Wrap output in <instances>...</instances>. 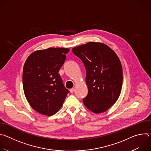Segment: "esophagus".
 I'll list each match as a JSON object with an SVG mask.
<instances>
[{
    "label": "esophagus",
    "instance_id": "esophagus-1",
    "mask_svg": "<svg viewBox=\"0 0 151 151\" xmlns=\"http://www.w3.org/2000/svg\"><path fill=\"white\" fill-rule=\"evenodd\" d=\"M74 91H75V88H71V89H70V93H73L74 92Z\"/></svg>",
    "mask_w": 151,
    "mask_h": 151
}]
</instances>
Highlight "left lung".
I'll list each match as a JSON object with an SVG mask.
<instances>
[{
	"label": "left lung",
	"mask_w": 151,
	"mask_h": 151,
	"mask_svg": "<svg viewBox=\"0 0 151 151\" xmlns=\"http://www.w3.org/2000/svg\"><path fill=\"white\" fill-rule=\"evenodd\" d=\"M86 69L88 93L83 99L96 114L107 111L118 100L122 88V69L116 53L107 45L90 42L72 49Z\"/></svg>",
	"instance_id": "8db88e82"
}]
</instances>
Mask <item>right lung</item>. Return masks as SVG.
Masks as SVG:
<instances>
[{
	"mask_svg": "<svg viewBox=\"0 0 151 151\" xmlns=\"http://www.w3.org/2000/svg\"><path fill=\"white\" fill-rule=\"evenodd\" d=\"M69 49L49 48L32 53L26 60L23 73V90L32 108L47 116L61 108L69 91L58 73Z\"/></svg>",
	"mask_w": 151,
	"mask_h": 151,
	"instance_id": "1",
	"label": "right lung"
}]
</instances>
